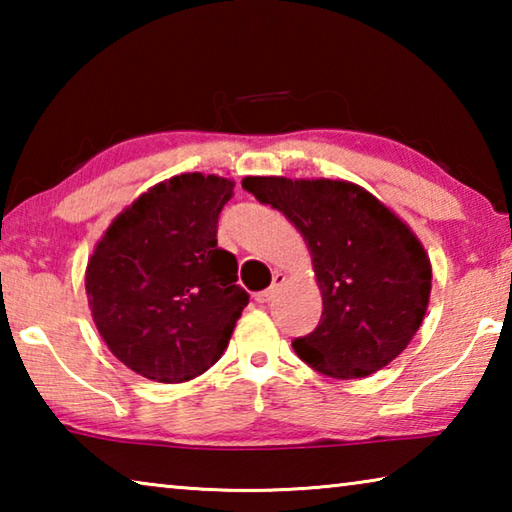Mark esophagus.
Returning <instances> with one entry per match:
<instances>
[{
	"instance_id": "1",
	"label": "esophagus",
	"mask_w": 512,
	"mask_h": 512,
	"mask_svg": "<svg viewBox=\"0 0 512 512\" xmlns=\"http://www.w3.org/2000/svg\"><path fill=\"white\" fill-rule=\"evenodd\" d=\"M284 282V277H282V273H275V277H273V284L271 287H268L266 291H259V293H255V300L257 302H271L273 298H275V293H277V289H280V284Z\"/></svg>"
}]
</instances>
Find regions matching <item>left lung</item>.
I'll list each match as a JSON object with an SVG mask.
<instances>
[{
  "label": "left lung",
  "instance_id": "8db88e82",
  "mask_svg": "<svg viewBox=\"0 0 512 512\" xmlns=\"http://www.w3.org/2000/svg\"><path fill=\"white\" fill-rule=\"evenodd\" d=\"M241 185L287 216L311 250L323 316L293 341L298 357L334 379L388 366L418 332L431 293L429 257L409 225L345 180L248 176Z\"/></svg>",
  "mask_w": 512,
  "mask_h": 512
}]
</instances>
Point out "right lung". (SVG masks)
<instances>
[{"instance_id":"1","label":"right lung","mask_w":512,"mask_h":512,"mask_svg":"<svg viewBox=\"0 0 512 512\" xmlns=\"http://www.w3.org/2000/svg\"><path fill=\"white\" fill-rule=\"evenodd\" d=\"M235 183L180 173L110 223L85 271L94 325L110 352L146 379H194L228 348L248 293L237 257L216 244Z\"/></svg>"}]
</instances>
